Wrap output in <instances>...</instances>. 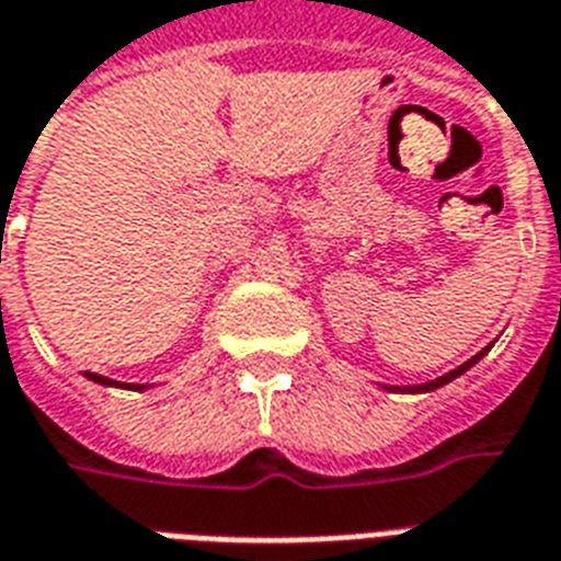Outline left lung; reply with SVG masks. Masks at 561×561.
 Masks as SVG:
<instances>
[{
	"label": "left lung",
	"mask_w": 561,
	"mask_h": 561,
	"mask_svg": "<svg viewBox=\"0 0 561 561\" xmlns=\"http://www.w3.org/2000/svg\"><path fill=\"white\" fill-rule=\"evenodd\" d=\"M491 347H493V342L488 344V347H481L479 354L470 356V359H467V363H463V365H458V368H451V371H446V375H443V377H434V380H428V383H413V386H392V383H380V389H386V392H404V396H419V392H434V389H439V386L451 383V380H455V377L463 375V371H470L472 365L479 363L481 356L488 354V351H491Z\"/></svg>",
	"instance_id": "8db88e82"
}]
</instances>
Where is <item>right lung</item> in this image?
Here are the masks:
<instances>
[{"label": "right lung", "instance_id": "1", "mask_svg": "<svg viewBox=\"0 0 561 561\" xmlns=\"http://www.w3.org/2000/svg\"><path fill=\"white\" fill-rule=\"evenodd\" d=\"M82 375L89 377L91 383L112 386V389H130V392H145V389H151V383H122V380H112V377L94 375V371H82Z\"/></svg>", "mask_w": 561, "mask_h": 561}]
</instances>
